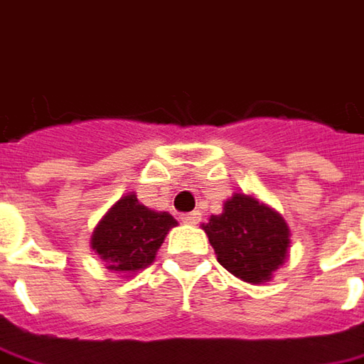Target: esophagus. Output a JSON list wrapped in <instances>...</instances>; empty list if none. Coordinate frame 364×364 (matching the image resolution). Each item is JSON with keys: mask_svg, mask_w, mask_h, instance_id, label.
Here are the masks:
<instances>
[{"mask_svg": "<svg viewBox=\"0 0 364 364\" xmlns=\"http://www.w3.org/2000/svg\"><path fill=\"white\" fill-rule=\"evenodd\" d=\"M182 223H186V225H198L200 223V213L194 210V213H188V215H182Z\"/></svg>", "mask_w": 364, "mask_h": 364, "instance_id": "obj_1", "label": "esophagus"}]
</instances>
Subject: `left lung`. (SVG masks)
I'll return each mask as SVG.
<instances>
[{"instance_id": "left-lung-1", "label": "left lung", "mask_w": 364, "mask_h": 364, "mask_svg": "<svg viewBox=\"0 0 364 364\" xmlns=\"http://www.w3.org/2000/svg\"><path fill=\"white\" fill-rule=\"evenodd\" d=\"M203 229L218 263L249 284L269 282L287 257L289 229L284 217L249 194H232Z\"/></svg>"}]
</instances>
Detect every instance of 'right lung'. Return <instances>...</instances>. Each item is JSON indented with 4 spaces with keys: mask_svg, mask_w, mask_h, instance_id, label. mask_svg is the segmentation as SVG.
Wrapping results in <instances>:
<instances>
[{
    "mask_svg": "<svg viewBox=\"0 0 364 364\" xmlns=\"http://www.w3.org/2000/svg\"><path fill=\"white\" fill-rule=\"evenodd\" d=\"M176 225L172 215L149 210L129 192L99 220L91 247L109 272L135 273L151 265L166 235Z\"/></svg>",
    "mask_w": 364,
    "mask_h": 364,
    "instance_id": "right-lung-1",
    "label": "right lung"
}]
</instances>
